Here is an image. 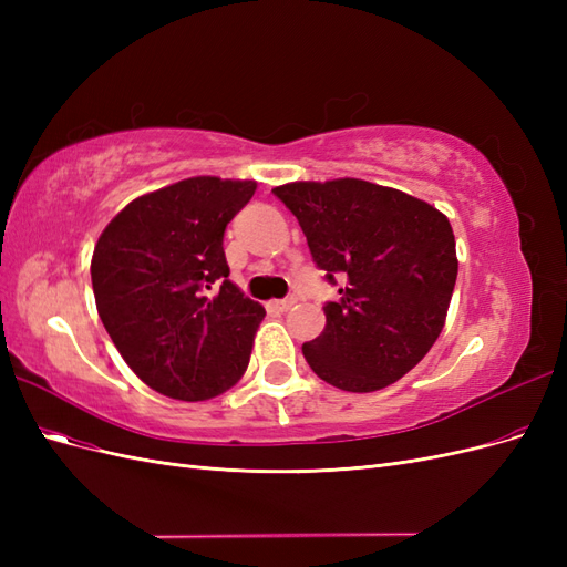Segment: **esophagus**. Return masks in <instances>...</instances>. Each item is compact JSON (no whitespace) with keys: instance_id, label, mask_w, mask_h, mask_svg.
<instances>
[{"instance_id":"34e87169","label":"esophagus","mask_w":567,"mask_h":567,"mask_svg":"<svg viewBox=\"0 0 567 567\" xmlns=\"http://www.w3.org/2000/svg\"><path fill=\"white\" fill-rule=\"evenodd\" d=\"M296 302H298V298L290 296V298H284V300H274L271 307H274V310H279V312H288Z\"/></svg>"}]
</instances>
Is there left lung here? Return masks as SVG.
<instances>
[{"instance_id": "obj_1", "label": "left lung", "mask_w": 567, "mask_h": 567, "mask_svg": "<svg viewBox=\"0 0 567 567\" xmlns=\"http://www.w3.org/2000/svg\"><path fill=\"white\" fill-rule=\"evenodd\" d=\"M293 213L340 300L302 354L321 381L373 392L400 381L433 348L456 284L447 215L364 179L290 182L271 188Z\"/></svg>"}]
</instances>
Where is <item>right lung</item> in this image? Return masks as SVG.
<instances>
[{"mask_svg":"<svg viewBox=\"0 0 567 567\" xmlns=\"http://www.w3.org/2000/svg\"><path fill=\"white\" fill-rule=\"evenodd\" d=\"M255 188L182 179L127 203L94 246L99 317L127 367L165 398L213 400L248 369L265 307L229 281L221 241Z\"/></svg>","mask_w":567,"mask_h":567,"instance_id":"obj_1","label":"right lung"}]
</instances>
